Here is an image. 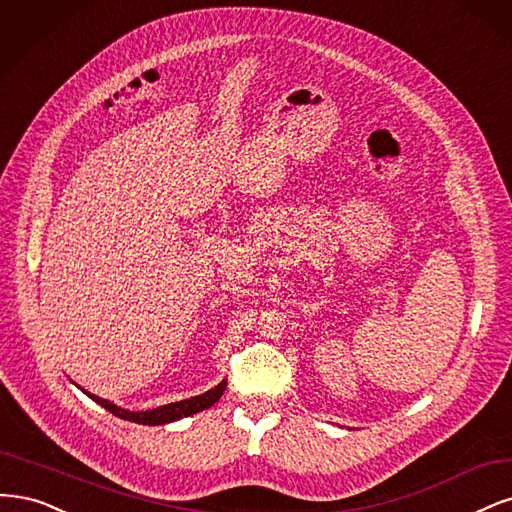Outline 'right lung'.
Here are the masks:
<instances>
[{
	"label": "right lung",
	"mask_w": 512,
	"mask_h": 512,
	"mask_svg": "<svg viewBox=\"0 0 512 512\" xmlns=\"http://www.w3.org/2000/svg\"><path fill=\"white\" fill-rule=\"evenodd\" d=\"M225 385H227V381H221L217 387L208 389V391L202 393V395H195V398L172 402V404L159 406V408H151V410H140V412L121 408V406H117L114 402H108V400L100 398V395H93V393L85 391L82 387H78V389H80L82 393H87L93 402L104 406L108 412H112V415H117L119 419L134 421V423H140V425H166V423L178 421V419H183V417H191V415H195V412H202V410H206V408L217 404V402L221 400L223 391H225Z\"/></svg>",
	"instance_id": "obj_1"
}]
</instances>
